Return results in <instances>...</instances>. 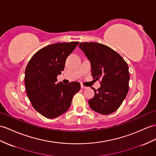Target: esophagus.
Instances as JSON below:
<instances>
[{
    "label": "esophagus",
    "mask_w": 156,
    "mask_h": 156,
    "mask_svg": "<svg viewBox=\"0 0 156 156\" xmlns=\"http://www.w3.org/2000/svg\"><path fill=\"white\" fill-rule=\"evenodd\" d=\"M81 89H87V88H88V87L85 86V85H81Z\"/></svg>",
    "instance_id": "obj_1"
}]
</instances>
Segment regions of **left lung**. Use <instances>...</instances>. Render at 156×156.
Segmentation results:
<instances>
[{
	"instance_id": "left-lung-1",
	"label": "left lung",
	"mask_w": 156,
	"mask_h": 156,
	"mask_svg": "<svg viewBox=\"0 0 156 156\" xmlns=\"http://www.w3.org/2000/svg\"><path fill=\"white\" fill-rule=\"evenodd\" d=\"M79 48L90 62L91 75L101 79V87H93L94 96L89 101L90 107L102 115H110L119 108L129 89L128 66L122 56L104 44L81 42Z\"/></svg>"
}]
</instances>
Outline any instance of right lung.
Masks as SVG:
<instances>
[{
	"label": "right lung",
	"mask_w": 156,
	"mask_h": 156,
	"mask_svg": "<svg viewBox=\"0 0 156 156\" xmlns=\"http://www.w3.org/2000/svg\"><path fill=\"white\" fill-rule=\"evenodd\" d=\"M79 41L57 43L37 51L30 59L25 70L26 93L33 107L48 119H54L70 107L74 94L79 91V82L64 85L57 83L66 59Z\"/></svg>",
	"instance_id": "1"
}]
</instances>
